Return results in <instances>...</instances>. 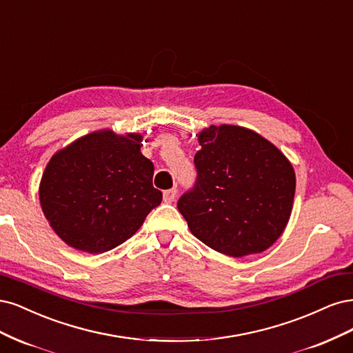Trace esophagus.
Listing matches in <instances>:
<instances>
[{"instance_id": "1", "label": "esophagus", "mask_w": 353, "mask_h": 353, "mask_svg": "<svg viewBox=\"0 0 353 353\" xmlns=\"http://www.w3.org/2000/svg\"><path fill=\"white\" fill-rule=\"evenodd\" d=\"M176 196H177V189H176V188L165 190V192H164V195H163V198H164V202H165V203H172V202L176 199Z\"/></svg>"}]
</instances>
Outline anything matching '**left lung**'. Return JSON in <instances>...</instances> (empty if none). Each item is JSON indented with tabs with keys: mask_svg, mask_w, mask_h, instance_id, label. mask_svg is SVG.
Here are the masks:
<instances>
[{
	"mask_svg": "<svg viewBox=\"0 0 353 353\" xmlns=\"http://www.w3.org/2000/svg\"><path fill=\"white\" fill-rule=\"evenodd\" d=\"M196 185L177 202L192 234L233 258L264 252L289 223L296 176L259 133L234 124L198 133Z\"/></svg>",
	"mask_w": 353,
	"mask_h": 353,
	"instance_id": "left-lung-1",
	"label": "left lung"
}]
</instances>
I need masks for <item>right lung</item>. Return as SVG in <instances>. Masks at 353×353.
I'll list each match as a JSON object with an SVG mask.
<instances>
[{
  "label": "right lung",
  "instance_id": "add662e5",
  "mask_svg": "<svg viewBox=\"0 0 353 353\" xmlns=\"http://www.w3.org/2000/svg\"><path fill=\"white\" fill-rule=\"evenodd\" d=\"M143 136L111 129L88 133L57 151L39 183L51 229L77 251L102 254L126 242L163 201Z\"/></svg>",
  "mask_w": 353,
  "mask_h": 353
}]
</instances>
